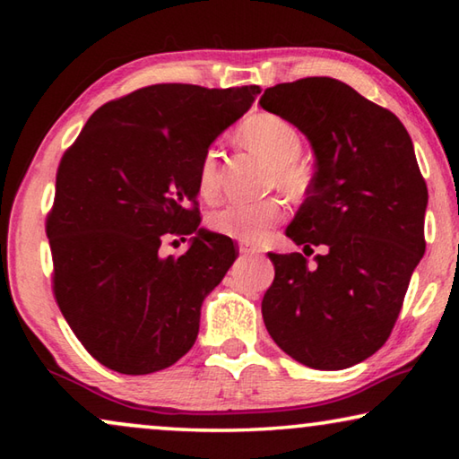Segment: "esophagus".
Masks as SVG:
<instances>
[{"label":"esophagus","instance_id":"34e87169","mask_svg":"<svg viewBox=\"0 0 459 459\" xmlns=\"http://www.w3.org/2000/svg\"><path fill=\"white\" fill-rule=\"evenodd\" d=\"M240 253L247 255V257H253V255H257V248L248 247V245H240Z\"/></svg>","mask_w":459,"mask_h":459}]
</instances>
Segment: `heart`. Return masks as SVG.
I'll return each mask as SVG.
<instances>
[{
  "mask_svg": "<svg viewBox=\"0 0 459 459\" xmlns=\"http://www.w3.org/2000/svg\"><path fill=\"white\" fill-rule=\"evenodd\" d=\"M238 137L269 160L275 168V180L290 192H301L307 186V172L299 164L304 150L299 131L290 121L273 113H255L238 127ZM219 186V152L211 147L202 155L198 166V188L204 196H212ZM283 216V204L275 198L259 202H232L208 216L214 232L240 240H257L269 227Z\"/></svg>",
  "mask_w": 459,
  "mask_h": 459,
  "instance_id": "b5f03b06",
  "label": "heart"
}]
</instances>
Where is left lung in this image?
Masks as SVG:
<instances>
[{
    "label": "left lung",
    "mask_w": 459,
    "mask_h": 459,
    "mask_svg": "<svg viewBox=\"0 0 459 459\" xmlns=\"http://www.w3.org/2000/svg\"><path fill=\"white\" fill-rule=\"evenodd\" d=\"M259 105L307 137L316 174L285 229L295 245L269 253L275 279L261 304L275 344L317 370L354 367L375 354L397 322L425 253L427 186L407 129L346 82L309 76L275 84Z\"/></svg>",
    "instance_id": "left-lung-1"
}]
</instances>
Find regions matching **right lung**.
Returning a JSON list of instances; mask_svg holds the SVG:
<instances>
[{"instance_id": "obj_1", "label": "right lung", "mask_w": 459, "mask_h": 459, "mask_svg": "<svg viewBox=\"0 0 459 459\" xmlns=\"http://www.w3.org/2000/svg\"><path fill=\"white\" fill-rule=\"evenodd\" d=\"M259 92L152 84L99 107L62 158L46 222L54 295L107 368L150 375L196 342L202 301L238 255L188 208L198 166ZM172 234H192L189 251L161 258L160 240Z\"/></svg>"}]
</instances>
